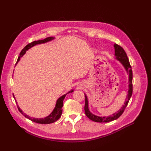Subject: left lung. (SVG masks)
Returning <instances> with one entry per match:
<instances>
[{"label":"left lung","mask_w":151,"mask_h":151,"mask_svg":"<svg viewBox=\"0 0 151 151\" xmlns=\"http://www.w3.org/2000/svg\"><path fill=\"white\" fill-rule=\"evenodd\" d=\"M114 47H115V55L116 56V58L118 60L120 61V62L122 63V65L124 66L125 69L127 72L128 74H129V91H128V94L127 96V100L125 102V104L122 107V108L118 111L117 113H115L113 114V115H111L109 116H98L93 115V113H91L88 108V98H87L86 95L85 94V106H84V111L86 115L88 116L90 120H93L96 122H109L113 120H116L117 118H119L124 111L128 103H129V100L132 95V92H133V85H132V78H133V74H132V67L130 64L129 60L127 57V53L125 52V50L123 48L118 45V44L114 45Z\"/></svg>","instance_id":"obj_1"}]
</instances>
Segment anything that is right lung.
<instances>
[{
  "mask_svg": "<svg viewBox=\"0 0 151 151\" xmlns=\"http://www.w3.org/2000/svg\"><path fill=\"white\" fill-rule=\"evenodd\" d=\"M53 39H54V38H53V37H48V38H46L44 39V40H38V41H34V42H33L28 43L25 47H24L23 49L21 50V52H20V54H19V57H18L16 63H17L18 62H19V60H20V57L26 53V50H28L29 48H31L32 47H33V46H35V45H37V44L46 43V42H49V41H51V40H52ZM72 92H73V90L69 91V92H68V93H72ZM65 95L66 94H64L63 96H61L60 98H59L57 100L55 108H54L52 113L50 114L49 116L45 117L44 118H39V119H38V118H31V117L28 116L27 115H26L25 113H24L23 112H22V111L20 109V108L17 106L18 110H19L20 111V113L21 114H22V115H23L26 118H28L29 120H31L32 122H34L35 123H41V124H49V123H53L55 122H56L61 116L62 113V108L63 106V99H64V98L65 97ZM13 97H14V98H15V97L14 96V94H13Z\"/></svg>",
  "mask_w": 151,
  "mask_h": 151,
  "instance_id": "add662e5",
  "label": "right lung"
}]
</instances>
